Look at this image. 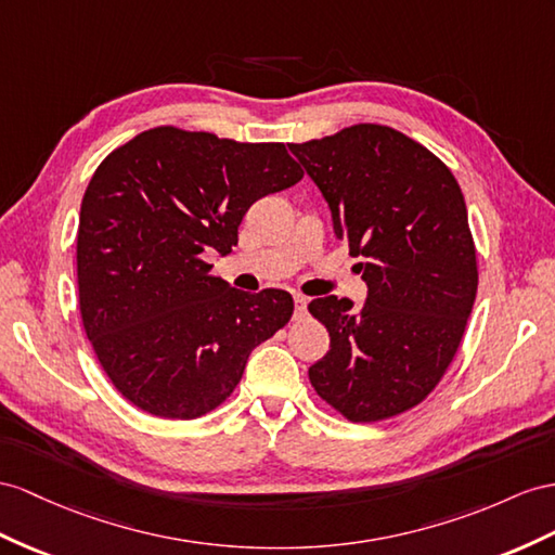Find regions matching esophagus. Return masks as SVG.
<instances>
[{"label": "esophagus", "mask_w": 555, "mask_h": 555, "mask_svg": "<svg viewBox=\"0 0 555 555\" xmlns=\"http://www.w3.org/2000/svg\"><path fill=\"white\" fill-rule=\"evenodd\" d=\"M293 300H295V319H300L305 311H307V302H309V297H305L302 293H295L293 295Z\"/></svg>", "instance_id": "obj_1"}]
</instances>
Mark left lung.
I'll return each instance as SVG.
<instances>
[{
	"label": "left lung",
	"mask_w": 555,
	"mask_h": 555,
	"mask_svg": "<svg viewBox=\"0 0 555 555\" xmlns=\"http://www.w3.org/2000/svg\"><path fill=\"white\" fill-rule=\"evenodd\" d=\"M328 202L367 286L309 302L331 351L311 387L351 422H377L424 401L457 353L478 288L464 194L450 168L389 126L359 124L288 145Z\"/></svg>",
	"instance_id": "left-lung-1"
}]
</instances>
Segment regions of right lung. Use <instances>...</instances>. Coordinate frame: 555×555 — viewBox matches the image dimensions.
Returning a JSON list of instances; mask_svg holds the SVG:
<instances>
[{"instance_id": "add662e5", "label": "right lung", "mask_w": 555, "mask_h": 555, "mask_svg": "<svg viewBox=\"0 0 555 555\" xmlns=\"http://www.w3.org/2000/svg\"><path fill=\"white\" fill-rule=\"evenodd\" d=\"M302 176L281 142L173 126L135 135L98 166L79 212V309L126 401L166 420L202 417L291 321V293L236 291L204 258L232 253L246 210Z\"/></svg>"}]
</instances>
